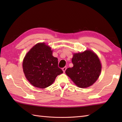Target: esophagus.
Wrapping results in <instances>:
<instances>
[{"instance_id": "1", "label": "esophagus", "mask_w": 122, "mask_h": 122, "mask_svg": "<svg viewBox=\"0 0 122 122\" xmlns=\"http://www.w3.org/2000/svg\"><path fill=\"white\" fill-rule=\"evenodd\" d=\"M66 66L63 67V68H62V70H63V72H65V71H66Z\"/></svg>"}]
</instances>
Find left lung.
<instances>
[{
	"instance_id": "1",
	"label": "left lung",
	"mask_w": 122,
	"mask_h": 122,
	"mask_svg": "<svg viewBox=\"0 0 122 122\" xmlns=\"http://www.w3.org/2000/svg\"><path fill=\"white\" fill-rule=\"evenodd\" d=\"M72 68L66 70L67 76L77 86L87 87L97 80L101 71V64L97 56L90 50L74 54Z\"/></svg>"
}]
</instances>
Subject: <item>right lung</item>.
<instances>
[{"mask_svg":"<svg viewBox=\"0 0 122 122\" xmlns=\"http://www.w3.org/2000/svg\"><path fill=\"white\" fill-rule=\"evenodd\" d=\"M51 48L44 43L35 45L25 55L23 70L27 79L34 86L47 87L58 75L63 73L59 68L58 59L52 56Z\"/></svg>","mask_w":122,"mask_h":122,"instance_id":"add662e5","label":"right lung"}]
</instances>
